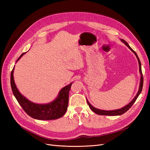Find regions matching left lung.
<instances>
[{"mask_svg": "<svg viewBox=\"0 0 150 150\" xmlns=\"http://www.w3.org/2000/svg\"><path fill=\"white\" fill-rule=\"evenodd\" d=\"M121 41L123 42L126 46L128 47L131 51H132L134 55L137 57V59L138 61V64H139V73L141 75V78H140V83H139V89L138 91L137 94V95L134 97L133 99L129 103H128L127 105L125 106L124 107H122L120 109H117V110H110V111H107V110H99V109H97L96 108H94V106H93L91 104L89 101H88V99H86V101H87L88 104L89 105V108H91L94 112L96 113L97 115H106V116H118V115H121L122 114H124L125 112H126L127 111H128L129 109L132 106L133 104H134V103L137 100V99L138 98V97L139 96V95L140 94V93H142V88H143V74H142V64H141V62L139 59V57L137 55V54L136 53L135 51H134L131 48V47L129 46V44H128V42H126L125 40L123 39H121Z\"/></svg>", "mask_w": 150, "mask_h": 150, "instance_id": "obj_1", "label": "left lung"}]
</instances>
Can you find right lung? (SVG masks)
<instances>
[{"mask_svg": "<svg viewBox=\"0 0 150 150\" xmlns=\"http://www.w3.org/2000/svg\"><path fill=\"white\" fill-rule=\"evenodd\" d=\"M24 54L25 52L21 54L16 62ZM13 71L14 67L11 74V85L12 93L27 114L34 119L39 120H56L64 116L67 109L69 93L72 83L62 88L53 101L47 104H37L27 99L18 90L13 78Z\"/></svg>", "mask_w": 150, "mask_h": 150, "instance_id": "add662e5", "label": "right lung"}]
</instances>
